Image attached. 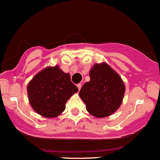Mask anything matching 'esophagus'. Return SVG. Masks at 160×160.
Segmentation results:
<instances>
[{"instance_id":"esophagus-1","label":"esophagus","mask_w":160,"mask_h":160,"mask_svg":"<svg viewBox=\"0 0 160 160\" xmlns=\"http://www.w3.org/2000/svg\"><path fill=\"white\" fill-rule=\"evenodd\" d=\"M77 88H78V90H80V88H81V87H82L81 83H78V84L77 85Z\"/></svg>"}]
</instances>
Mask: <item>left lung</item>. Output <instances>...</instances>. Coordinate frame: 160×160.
Returning a JSON list of instances; mask_svg holds the SVG:
<instances>
[{
	"label": "left lung",
	"mask_w": 160,
	"mask_h": 160,
	"mask_svg": "<svg viewBox=\"0 0 160 160\" xmlns=\"http://www.w3.org/2000/svg\"><path fill=\"white\" fill-rule=\"evenodd\" d=\"M89 75L90 81L83 84L79 93L87 111L98 118L111 115L123 101L125 92L123 80L106 62L95 63Z\"/></svg>",
	"instance_id": "left-lung-1"
}]
</instances>
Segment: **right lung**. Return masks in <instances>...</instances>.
I'll list each match as a JSON object with an SVG mask.
<instances>
[{"label": "right lung", "mask_w": 160, "mask_h": 160, "mask_svg": "<svg viewBox=\"0 0 160 160\" xmlns=\"http://www.w3.org/2000/svg\"><path fill=\"white\" fill-rule=\"evenodd\" d=\"M78 88L71 82L70 73L59 66L47 67L35 74L27 86L28 101L33 110L48 118H56Z\"/></svg>", "instance_id": "obj_1"}]
</instances>
